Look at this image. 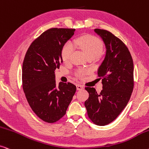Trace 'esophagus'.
<instances>
[{
    "label": "esophagus",
    "mask_w": 149,
    "mask_h": 149,
    "mask_svg": "<svg viewBox=\"0 0 149 149\" xmlns=\"http://www.w3.org/2000/svg\"><path fill=\"white\" fill-rule=\"evenodd\" d=\"M84 89V86L81 85H77V90H81Z\"/></svg>",
    "instance_id": "1"
}]
</instances>
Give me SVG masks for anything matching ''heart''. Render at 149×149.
Instances as JSON below:
<instances>
[{"mask_svg":"<svg viewBox=\"0 0 149 149\" xmlns=\"http://www.w3.org/2000/svg\"><path fill=\"white\" fill-rule=\"evenodd\" d=\"M74 44L79 49L88 56V57H98L101 55L103 50V43L98 38L93 36L86 35L79 37L74 40ZM74 52V46L70 42H67L63 46L61 51V57L63 61L70 60L71 55ZM87 73V70H81L77 72V76L82 77Z\"/></svg>","mask_w":149,"mask_h":149,"instance_id":"heart-1","label":"heart"}]
</instances>
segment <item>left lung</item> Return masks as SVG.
Listing matches in <instances>:
<instances>
[{"instance_id":"8db88e82","label":"left lung","mask_w":149,"mask_h":149,"mask_svg":"<svg viewBox=\"0 0 149 149\" xmlns=\"http://www.w3.org/2000/svg\"><path fill=\"white\" fill-rule=\"evenodd\" d=\"M105 44L106 53L98 68L103 90L86 87L85 102L88 117L94 124L105 126L114 120L126 107L134 89V62L126 45L109 31L94 29Z\"/></svg>"}]
</instances>
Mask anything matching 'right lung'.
I'll list each match as a JSON object with an SVG mask.
<instances>
[{
	"label": "right lung",
	"mask_w": 149,
	"mask_h": 149,
	"mask_svg": "<svg viewBox=\"0 0 149 149\" xmlns=\"http://www.w3.org/2000/svg\"><path fill=\"white\" fill-rule=\"evenodd\" d=\"M74 29L53 28L46 31L31 44L22 64V88L34 113L53 123L65 114L76 86L59 82L55 70L63 62L61 51L74 35Z\"/></svg>",
	"instance_id": "obj_1"
}]
</instances>
